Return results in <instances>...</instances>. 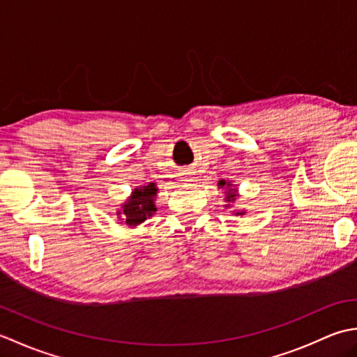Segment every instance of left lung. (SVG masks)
<instances>
[{"mask_svg": "<svg viewBox=\"0 0 357 357\" xmlns=\"http://www.w3.org/2000/svg\"><path fill=\"white\" fill-rule=\"evenodd\" d=\"M219 185L221 187H227V195H225V201L227 202H233L234 199H236V188L234 187H231V184L230 183H225V179H222V181H219ZM229 207V206H227ZM236 215H244V211H238Z\"/></svg>", "mask_w": 357, "mask_h": 357, "instance_id": "obj_1", "label": "left lung"}]
</instances>
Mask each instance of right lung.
<instances>
[{"mask_svg":"<svg viewBox=\"0 0 357 357\" xmlns=\"http://www.w3.org/2000/svg\"><path fill=\"white\" fill-rule=\"evenodd\" d=\"M156 193H158V188L155 183H150L149 185L136 187L132 192L130 198L121 206L119 211H116V215L123 216L121 221H124L128 227L139 225L156 211V206H155Z\"/></svg>","mask_w":357,"mask_h":357,"instance_id":"add662e5","label":"right lung"}]
</instances>
